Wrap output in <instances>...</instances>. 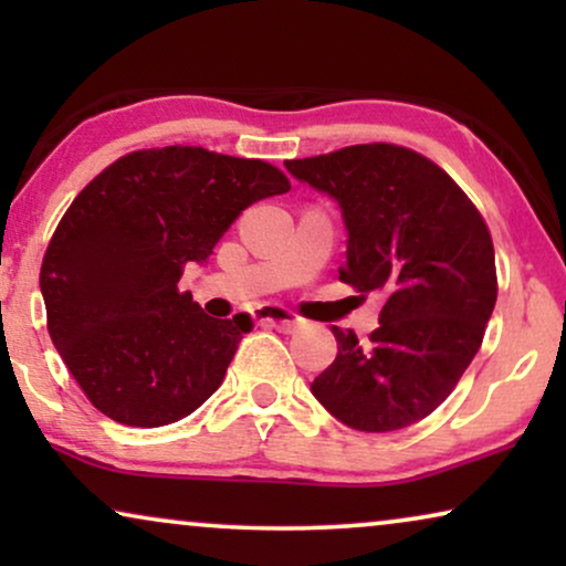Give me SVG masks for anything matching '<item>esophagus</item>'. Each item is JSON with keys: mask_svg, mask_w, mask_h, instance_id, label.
Wrapping results in <instances>:
<instances>
[{"mask_svg": "<svg viewBox=\"0 0 566 566\" xmlns=\"http://www.w3.org/2000/svg\"><path fill=\"white\" fill-rule=\"evenodd\" d=\"M260 322H265V324H270V327L285 332V335H291V332H296L301 324H304V319H301L298 314H293L283 306H262Z\"/></svg>", "mask_w": 566, "mask_h": 566, "instance_id": "esophagus-1", "label": "esophagus"}]
</instances>
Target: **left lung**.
Segmentation results:
<instances>
[{"label":"left lung","mask_w":566,"mask_h":566,"mask_svg":"<svg viewBox=\"0 0 566 566\" xmlns=\"http://www.w3.org/2000/svg\"><path fill=\"white\" fill-rule=\"evenodd\" d=\"M285 167L343 208L339 281L360 298H386L370 345L332 327L337 358L314 378L312 394L353 430L420 422L474 360L497 301L486 221L446 169L407 146L355 144Z\"/></svg>","instance_id":"left-lung-1"}]
</instances>
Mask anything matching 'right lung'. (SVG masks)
<instances>
[{"mask_svg":"<svg viewBox=\"0 0 566 566\" xmlns=\"http://www.w3.org/2000/svg\"><path fill=\"white\" fill-rule=\"evenodd\" d=\"M289 190L268 161L177 144L115 159L72 200L41 291L49 335L92 407L161 428L219 389L252 322L213 319L177 283L247 206Z\"/></svg>","mask_w":566,"mask_h":566,"instance_id":"add662e5","label":"right lung"}]
</instances>
